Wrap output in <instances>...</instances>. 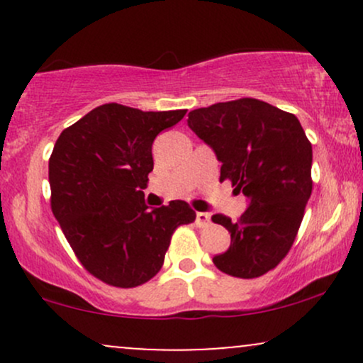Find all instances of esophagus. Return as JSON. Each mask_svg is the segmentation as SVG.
I'll use <instances>...</instances> for the list:
<instances>
[{"label": "esophagus", "instance_id": "34e87169", "mask_svg": "<svg viewBox=\"0 0 363 363\" xmlns=\"http://www.w3.org/2000/svg\"><path fill=\"white\" fill-rule=\"evenodd\" d=\"M196 223H198L199 227H205V225L210 223V213H206V211H198V213H196Z\"/></svg>", "mask_w": 363, "mask_h": 363}]
</instances>
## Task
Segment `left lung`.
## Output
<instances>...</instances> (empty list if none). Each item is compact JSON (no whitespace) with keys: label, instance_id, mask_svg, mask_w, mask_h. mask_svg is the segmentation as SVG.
<instances>
[{"label":"left lung","instance_id":"8db88e82","mask_svg":"<svg viewBox=\"0 0 363 363\" xmlns=\"http://www.w3.org/2000/svg\"><path fill=\"white\" fill-rule=\"evenodd\" d=\"M187 126L215 152L220 181L242 191L249 208L237 222L213 215L230 247L213 257L220 272L257 278L290 251L312 193V145L290 112L257 99L194 109Z\"/></svg>","mask_w":363,"mask_h":363}]
</instances>
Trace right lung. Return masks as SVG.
I'll return each instance as SVG.
<instances>
[{
    "mask_svg": "<svg viewBox=\"0 0 363 363\" xmlns=\"http://www.w3.org/2000/svg\"><path fill=\"white\" fill-rule=\"evenodd\" d=\"M186 111L95 107L66 128L49 158L51 208L83 268L104 283L133 289L160 272L170 237L196 213L181 199L145 205L157 135Z\"/></svg>",
    "mask_w": 363,
    "mask_h": 363,
    "instance_id": "add662e5",
    "label": "right lung"
}]
</instances>
